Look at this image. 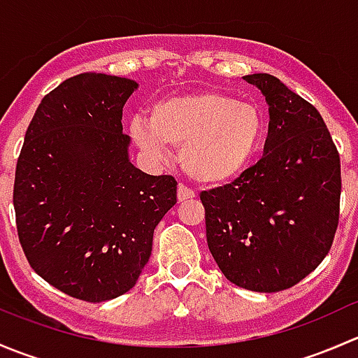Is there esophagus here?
Returning <instances> with one entry per match:
<instances>
[{
    "mask_svg": "<svg viewBox=\"0 0 358 358\" xmlns=\"http://www.w3.org/2000/svg\"><path fill=\"white\" fill-rule=\"evenodd\" d=\"M196 197V192L194 190H190L189 187L185 185H178V189H176V199L178 202H183V201H190Z\"/></svg>",
    "mask_w": 358,
    "mask_h": 358,
    "instance_id": "34e87169",
    "label": "esophagus"
}]
</instances>
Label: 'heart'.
Masks as SVG:
<instances>
[{"label": "heart", "instance_id": "b5f03b06", "mask_svg": "<svg viewBox=\"0 0 358 358\" xmlns=\"http://www.w3.org/2000/svg\"><path fill=\"white\" fill-rule=\"evenodd\" d=\"M129 135L152 159L180 147L187 175L202 185H227L251 168L262 150L266 121L256 103L222 92H196L156 100L149 119L135 115Z\"/></svg>", "mask_w": 358, "mask_h": 358}]
</instances>
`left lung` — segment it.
Segmentation results:
<instances>
[{
	"label": "left lung",
	"mask_w": 358,
	"mask_h": 358,
	"mask_svg": "<svg viewBox=\"0 0 358 358\" xmlns=\"http://www.w3.org/2000/svg\"><path fill=\"white\" fill-rule=\"evenodd\" d=\"M268 106L265 156L239 180L201 194L206 239L236 286L292 287L329 252L339 216L341 171L319 110L275 76L249 74Z\"/></svg>",
	"instance_id": "obj_1"
}]
</instances>
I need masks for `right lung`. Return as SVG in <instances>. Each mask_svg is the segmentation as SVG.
I'll return each instance as SVG.
<instances>
[{"instance_id": "right-lung-1", "label": "right lung", "mask_w": 358, "mask_h": 358, "mask_svg": "<svg viewBox=\"0 0 358 358\" xmlns=\"http://www.w3.org/2000/svg\"><path fill=\"white\" fill-rule=\"evenodd\" d=\"M138 83L83 72L36 109L17 161L13 208L29 265L72 298L100 303L131 289L175 206L173 176L129 161L122 107Z\"/></svg>"}]
</instances>
